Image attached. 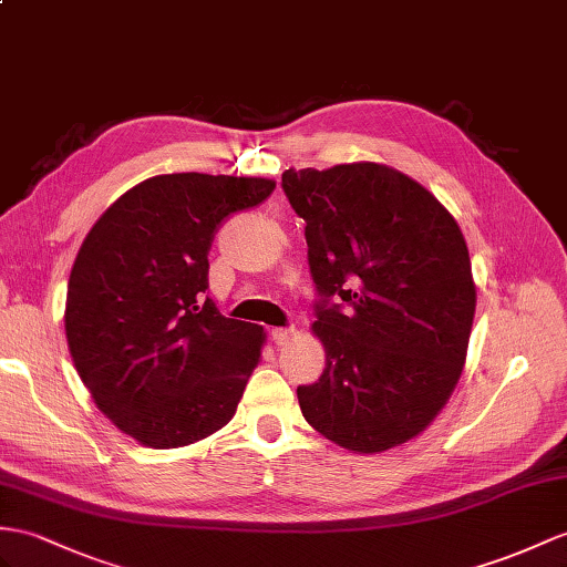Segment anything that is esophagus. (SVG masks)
I'll return each instance as SVG.
<instances>
[{
    "label": "esophagus",
    "mask_w": 567,
    "mask_h": 567,
    "mask_svg": "<svg viewBox=\"0 0 567 567\" xmlns=\"http://www.w3.org/2000/svg\"><path fill=\"white\" fill-rule=\"evenodd\" d=\"M269 337H271V341L276 343V347H284V343H288L293 339V329H288V327H276V329H271L269 331Z\"/></svg>",
    "instance_id": "34e87169"
}]
</instances>
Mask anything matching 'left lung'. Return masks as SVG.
Wrapping results in <instances>:
<instances>
[{"mask_svg":"<svg viewBox=\"0 0 567 567\" xmlns=\"http://www.w3.org/2000/svg\"><path fill=\"white\" fill-rule=\"evenodd\" d=\"M281 187L306 220L327 351L320 380L298 388L302 416L353 452L402 445L445 406L466 358L476 286L457 220L380 163L291 168Z\"/></svg>","mask_w":567,"mask_h":567,"instance_id":"left-lung-1","label":"left lung"}]
</instances>
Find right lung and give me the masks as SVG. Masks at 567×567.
<instances>
[{"instance_id": "obj_1", "label": "right lung", "mask_w": 567, "mask_h": 567, "mask_svg": "<svg viewBox=\"0 0 567 567\" xmlns=\"http://www.w3.org/2000/svg\"><path fill=\"white\" fill-rule=\"evenodd\" d=\"M274 187L265 177H148L81 243L66 286L69 351L95 406L142 445L197 443L236 413L265 329L204 296L206 255L216 228Z\"/></svg>"}]
</instances>
